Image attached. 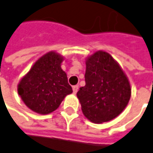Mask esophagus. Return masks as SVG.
<instances>
[{
  "instance_id": "obj_1",
  "label": "esophagus",
  "mask_w": 153,
  "mask_h": 153,
  "mask_svg": "<svg viewBox=\"0 0 153 153\" xmlns=\"http://www.w3.org/2000/svg\"><path fill=\"white\" fill-rule=\"evenodd\" d=\"M78 89H79V86H78V85H75V86H74V87H73V91H74V94H76L77 91H78Z\"/></svg>"
}]
</instances>
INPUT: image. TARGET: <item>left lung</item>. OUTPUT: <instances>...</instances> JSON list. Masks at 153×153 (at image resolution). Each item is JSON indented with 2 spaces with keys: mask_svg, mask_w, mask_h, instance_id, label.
Listing matches in <instances>:
<instances>
[{
  "mask_svg": "<svg viewBox=\"0 0 153 153\" xmlns=\"http://www.w3.org/2000/svg\"><path fill=\"white\" fill-rule=\"evenodd\" d=\"M85 82L77 97L84 116L93 123L113 120L129 102V80L118 62L104 50L87 57Z\"/></svg>",
  "mask_w": 153,
  "mask_h": 153,
  "instance_id": "obj_1",
  "label": "left lung"
}]
</instances>
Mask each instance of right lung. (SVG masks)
I'll use <instances>...</instances> for the list:
<instances>
[{
  "mask_svg": "<svg viewBox=\"0 0 153 153\" xmlns=\"http://www.w3.org/2000/svg\"><path fill=\"white\" fill-rule=\"evenodd\" d=\"M64 57L56 51L41 56L17 85V93L25 105L39 114L56 110L67 95L73 93L67 75L62 70Z\"/></svg>",
  "mask_w": 153,
  "mask_h": 153,
  "instance_id": "1",
  "label": "right lung"
}]
</instances>
